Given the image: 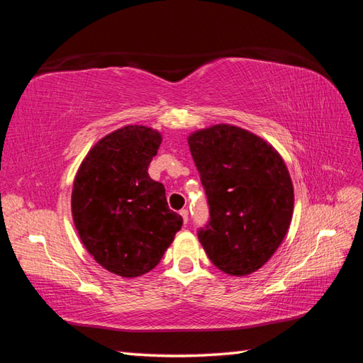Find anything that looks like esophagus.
<instances>
[{"label": "esophagus", "instance_id": "esophagus-1", "mask_svg": "<svg viewBox=\"0 0 363 363\" xmlns=\"http://www.w3.org/2000/svg\"><path fill=\"white\" fill-rule=\"evenodd\" d=\"M181 217H182V220H184V223H187L189 221V211L187 209H181Z\"/></svg>", "mask_w": 363, "mask_h": 363}]
</instances>
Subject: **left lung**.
<instances>
[{"label":"left lung","instance_id":"left-lung-1","mask_svg":"<svg viewBox=\"0 0 363 363\" xmlns=\"http://www.w3.org/2000/svg\"><path fill=\"white\" fill-rule=\"evenodd\" d=\"M209 206L198 229L212 264L233 276L256 272L279 248L293 213L282 157L248 130L217 125L189 137Z\"/></svg>","mask_w":363,"mask_h":363}]
</instances>
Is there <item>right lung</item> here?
<instances>
[{
  "mask_svg": "<svg viewBox=\"0 0 363 363\" xmlns=\"http://www.w3.org/2000/svg\"><path fill=\"white\" fill-rule=\"evenodd\" d=\"M160 142L157 130L121 128L90 150L74 179L72 212L81 240L99 265L123 277L151 272L182 226L165 187L148 174Z\"/></svg>",
  "mask_w": 363,
  "mask_h": 363,
  "instance_id": "add662e5",
  "label": "right lung"
}]
</instances>
